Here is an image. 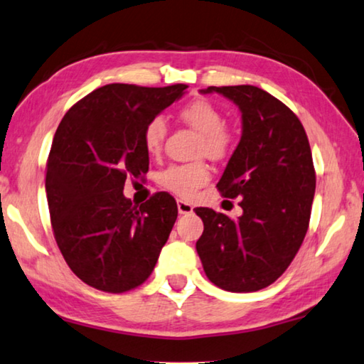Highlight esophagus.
Segmentation results:
<instances>
[{
	"label": "esophagus",
	"instance_id": "obj_1",
	"mask_svg": "<svg viewBox=\"0 0 364 364\" xmlns=\"http://www.w3.org/2000/svg\"><path fill=\"white\" fill-rule=\"evenodd\" d=\"M178 213L180 214H191L193 213V204L188 201H183V199H178Z\"/></svg>",
	"mask_w": 364,
	"mask_h": 364
}]
</instances>
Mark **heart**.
Listing matches in <instances>:
<instances>
[{"label": "heart", "instance_id": "heart-1", "mask_svg": "<svg viewBox=\"0 0 364 364\" xmlns=\"http://www.w3.org/2000/svg\"><path fill=\"white\" fill-rule=\"evenodd\" d=\"M180 117L184 124L191 129L201 132L198 151L209 158L226 156L232 146V133L224 127V114L216 104L208 99H196L188 102L180 110ZM168 125L163 117H153L143 130V143L146 150L158 153L161 150L163 141L166 138ZM211 178L208 165L204 161L184 163V165H171L160 175V184L168 191L178 196L189 198L198 191L203 184Z\"/></svg>", "mask_w": 364, "mask_h": 364}]
</instances>
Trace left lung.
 <instances>
[{
    "instance_id": "left-lung-1",
    "label": "left lung",
    "mask_w": 364,
    "mask_h": 364,
    "mask_svg": "<svg viewBox=\"0 0 364 364\" xmlns=\"http://www.w3.org/2000/svg\"><path fill=\"white\" fill-rule=\"evenodd\" d=\"M201 92H218L242 114V136L218 183L224 198H240L242 216L194 209L204 224L196 250L219 289L257 291L285 272L309 229L316 183L310 143L299 117L259 87Z\"/></svg>"
}]
</instances>
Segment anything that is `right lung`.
<instances>
[{"instance_id": "1", "label": "right lung", "mask_w": 364, "mask_h": 364, "mask_svg": "<svg viewBox=\"0 0 364 364\" xmlns=\"http://www.w3.org/2000/svg\"><path fill=\"white\" fill-rule=\"evenodd\" d=\"M186 89L99 87L55 130L46 173L50 224L70 270L97 290L122 294L141 285L170 237L175 198L161 191L133 206L124 186L148 171L145 125Z\"/></svg>"}]
</instances>
